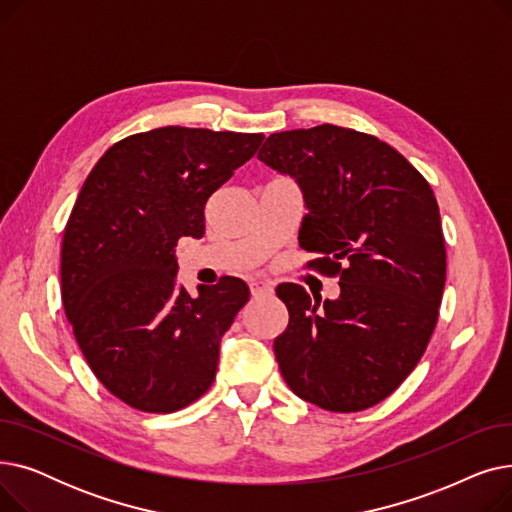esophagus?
<instances>
[{"mask_svg":"<svg viewBox=\"0 0 512 512\" xmlns=\"http://www.w3.org/2000/svg\"><path fill=\"white\" fill-rule=\"evenodd\" d=\"M249 288H251L253 297H261V294H270L274 290V286L270 282H263V280H251Z\"/></svg>","mask_w":512,"mask_h":512,"instance_id":"1","label":"esophagus"}]
</instances>
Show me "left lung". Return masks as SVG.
I'll return each mask as SVG.
<instances>
[{
    "mask_svg": "<svg viewBox=\"0 0 512 512\" xmlns=\"http://www.w3.org/2000/svg\"><path fill=\"white\" fill-rule=\"evenodd\" d=\"M259 159L299 182L309 267L338 278L336 301L280 284L288 328L282 378L307 402L355 413L388 398L423 357L446 282L440 209L429 182L371 134L321 124L267 137Z\"/></svg>",
    "mask_w": 512,
    "mask_h": 512,
    "instance_id": "left-lung-1",
    "label": "left lung"
}]
</instances>
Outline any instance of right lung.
I'll return each mask as SVG.
<instances>
[{"label": "right lung", "mask_w": 512, "mask_h": 512, "mask_svg": "<svg viewBox=\"0 0 512 512\" xmlns=\"http://www.w3.org/2000/svg\"><path fill=\"white\" fill-rule=\"evenodd\" d=\"M263 139L186 126L130 134L80 188L62 240V303L91 371L132 409L174 413L215 380L249 286L226 276L191 297L176 280V245L205 234L209 197Z\"/></svg>", "instance_id": "add662e5"}]
</instances>
